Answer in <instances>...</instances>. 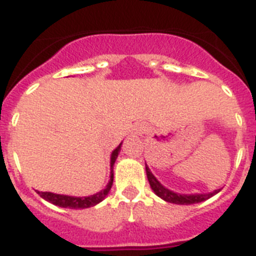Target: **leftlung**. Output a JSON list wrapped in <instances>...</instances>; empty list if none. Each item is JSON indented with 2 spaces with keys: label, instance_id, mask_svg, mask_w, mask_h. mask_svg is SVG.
I'll list each match as a JSON object with an SVG mask.
<instances>
[{
  "label": "left lung",
  "instance_id": "left-lung-1",
  "mask_svg": "<svg viewBox=\"0 0 256 256\" xmlns=\"http://www.w3.org/2000/svg\"><path fill=\"white\" fill-rule=\"evenodd\" d=\"M146 178H148V182L150 184V188L153 190V192L156 194L161 197L162 200L170 202V204H176V205H192V204H198V202L205 201V200L210 198L214 194H216L218 192H220V190H216L211 193H204V194H179V193H174L171 190H166L165 186H162L154 176L150 172V170L148 168V166L146 165Z\"/></svg>",
  "mask_w": 256,
  "mask_h": 256
}]
</instances>
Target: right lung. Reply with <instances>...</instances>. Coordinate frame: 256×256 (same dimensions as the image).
I'll list each match as a JSON object with an SVG mask.
<instances>
[{"label":"right lung","mask_w":256,"mask_h":256,"mask_svg":"<svg viewBox=\"0 0 256 256\" xmlns=\"http://www.w3.org/2000/svg\"><path fill=\"white\" fill-rule=\"evenodd\" d=\"M121 150V144H120L117 148L112 152L110 156V168H113L114 165L116 158L118 156V152ZM113 184V172H110V180L108 183V186H106V190H100L96 194L88 196V197H70V196H63V194H55V193L51 192H38V194L41 196L42 198L46 200V201L51 202L56 206H60V208H91V206H95L96 204H99L100 201H103L106 198V196L108 194V192L110 190Z\"/></svg>","instance_id":"1"}]
</instances>
